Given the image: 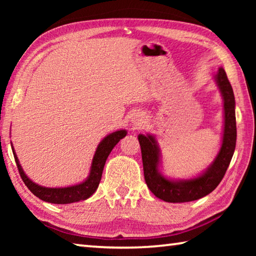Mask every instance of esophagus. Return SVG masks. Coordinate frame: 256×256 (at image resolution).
I'll list each match as a JSON object with an SVG mask.
<instances>
[{"label": "esophagus", "mask_w": 256, "mask_h": 256, "mask_svg": "<svg viewBox=\"0 0 256 256\" xmlns=\"http://www.w3.org/2000/svg\"><path fill=\"white\" fill-rule=\"evenodd\" d=\"M133 123L136 124V125H140L141 123H144V122H142V120H138V118H136V120H133Z\"/></svg>", "instance_id": "esophagus-1"}]
</instances>
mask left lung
Here are the masks:
<instances>
[{
	"label": "left lung",
	"instance_id": "8db88e82",
	"mask_svg": "<svg viewBox=\"0 0 256 256\" xmlns=\"http://www.w3.org/2000/svg\"><path fill=\"white\" fill-rule=\"evenodd\" d=\"M224 102V125L222 144L218 154L204 170L190 178H172L162 174V152L154 134H138L142 162L146 186L160 200L170 203H182L198 200L211 193L222 182L230 164L236 146L235 96L226 72L219 68L214 74Z\"/></svg>",
	"mask_w": 256,
	"mask_h": 256
}]
</instances>
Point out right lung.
Returning <instances> with one entry per match:
<instances>
[{
  "label": "right lung",
  "mask_w": 256,
  "mask_h": 256,
  "mask_svg": "<svg viewBox=\"0 0 256 256\" xmlns=\"http://www.w3.org/2000/svg\"><path fill=\"white\" fill-rule=\"evenodd\" d=\"M126 134V130H118V131L110 133L104 138L99 142L97 149L94 151L89 175L86 176V178L80 182V183L66 186V188H46V186L34 183V180L26 175L12 144L11 146L21 178H22L26 186L30 190V192H32L34 196H36L45 202L54 203V204H68V203L84 201L96 192L98 185L100 183L104 166H105L108 156H110L112 148L118 144L120 138H123Z\"/></svg>",
  "instance_id": "obj_1"
}]
</instances>
